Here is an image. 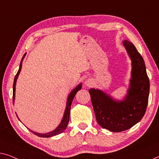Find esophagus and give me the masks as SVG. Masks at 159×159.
I'll use <instances>...</instances> for the list:
<instances>
[{"instance_id": "1", "label": "esophagus", "mask_w": 159, "mask_h": 159, "mask_svg": "<svg viewBox=\"0 0 159 159\" xmlns=\"http://www.w3.org/2000/svg\"><path fill=\"white\" fill-rule=\"evenodd\" d=\"M85 85L86 86H91L93 85V81L91 79H86V81H85Z\"/></svg>"}]
</instances>
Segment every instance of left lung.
Masks as SVG:
<instances>
[{
  "label": "left lung",
  "instance_id": "obj_1",
  "mask_svg": "<svg viewBox=\"0 0 159 159\" xmlns=\"http://www.w3.org/2000/svg\"><path fill=\"white\" fill-rule=\"evenodd\" d=\"M122 43L132 65L129 88L123 99H115L98 89L89 90L97 122L114 133L128 129L140 121L146 111L150 90L143 58L132 42L124 40Z\"/></svg>",
  "mask_w": 159,
  "mask_h": 159
}]
</instances>
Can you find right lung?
Returning a JSON list of instances; mask_svg holds the SVG:
<instances>
[{"instance_id":"right-lung-1","label":"right lung","mask_w":159,"mask_h":159,"mask_svg":"<svg viewBox=\"0 0 159 159\" xmlns=\"http://www.w3.org/2000/svg\"><path fill=\"white\" fill-rule=\"evenodd\" d=\"M26 54V53H25V54L24 55L23 57H22V59L21 60V62H20L19 69V70H18L16 75V76L14 78V81H13V104H14V101H15L16 84V80H17L18 77H19V73H20V72H21V67H22V62H23V60H24V57H25ZM81 88H82V83H80V84L78 85V86L75 87V88L73 89V90L70 91V93H69L68 99H67L66 107V109H65L63 117H62V119L61 120V122H60V123L56 127V128H55V129H53V130H52L51 132H49V133H37V132H34L33 130H32V129H30V130L32 132V133L35 134L36 135L39 136V137H41V138H50V137H52V136L59 135V134L62 133V132H63L65 129H66L67 125H68V124L69 118H70V107H71V104H72L73 98L75 97V94H76V93L79 90H80ZM17 117H18V116H17ZM18 118H19V117H18Z\"/></svg>"}]
</instances>
